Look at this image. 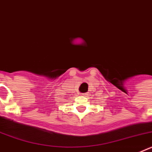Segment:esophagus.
<instances>
[{
  "instance_id": "34e87169",
  "label": "esophagus",
  "mask_w": 152,
  "mask_h": 152,
  "mask_svg": "<svg viewBox=\"0 0 152 152\" xmlns=\"http://www.w3.org/2000/svg\"><path fill=\"white\" fill-rule=\"evenodd\" d=\"M82 95H83V96H85V97H86V96H87V95H88V94H87V93H86V94H82Z\"/></svg>"
}]
</instances>
